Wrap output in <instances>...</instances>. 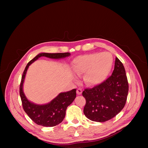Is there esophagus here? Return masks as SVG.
Listing matches in <instances>:
<instances>
[{
	"label": "esophagus",
	"instance_id": "34e87169",
	"mask_svg": "<svg viewBox=\"0 0 148 148\" xmlns=\"http://www.w3.org/2000/svg\"><path fill=\"white\" fill-rule=\"evenodd\" d=\"M77 93L78 94V95H81V94L82 93V89L81 88H78L77 90Z\"/></svg>",
	"mask_w": 148,
	"mask_h": 148
}]
</instances>
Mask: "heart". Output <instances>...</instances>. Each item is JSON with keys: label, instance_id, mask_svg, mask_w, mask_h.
<instances>
[{"label": "heart", "instance_id": "heart-1", "mask_svg": "<svg viewBox=\"0 0 148 148\" xmlns=\"http://www.w3.org/2000/svg\"><path fill=\"white\" fill-rule=\"evenodd\" d=\"M113 62L112 56L109 52L89 53L74 60L73 70L78 75L85 73L84 82L93 86L102 83L107 78Z\"/></svg>", "mask_w": 148, "mask_h": 148}]
</instances>
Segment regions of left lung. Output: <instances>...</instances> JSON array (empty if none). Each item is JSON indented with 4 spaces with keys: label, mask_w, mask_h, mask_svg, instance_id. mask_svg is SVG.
Instances as JSON below:
<instances>
[{
    "label": "left lung",
    "mask_w": 148,
    "mask_h": 148,
    "mask_svg": "<svg viewBox=\"0 0 148 148\" xmlns=\"http://www.w3.org/2000/svg\"><path fill=\"white\" fill-rule=\"evenodd\" d=\"M128 83L123 64L116 57L112 74L105 81L82 92L86 99L83 112L92 121L104 122L123 109L127 99Z\"/></svg>",
    "instance_id": "left-lung-1"
}]
</instances>
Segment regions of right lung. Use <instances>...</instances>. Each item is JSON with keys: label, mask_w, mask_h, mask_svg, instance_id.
<instances>
[{"label": "right lung", "mask_w": 148, "mask_h": 148, "mask_svg": "<svg viewBox=\"0 0 148 148\" xmlns=\"http://www.w3.org/2000/svg\"><path fill=\"white\" fill-rule=\"evenodd\" d=\"M70 55L69 52L41 53L30 60L26 66L20 84V95L25 112L35 123L46 127H54L60 123L65 118L67 107L72 103L76 97L77 90L73 89L68 92L60 93L47 104L36 105L31 103L26 99L23 91V84L28 66L41 57H46L51 59H61Z\"/></svg>", "instance_id": "add662e5"}]
</instances>
